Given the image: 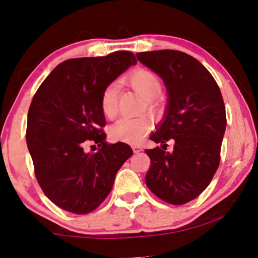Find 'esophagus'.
<instances>
[{
  "label": "esophagus",
  "mask_w": 258,
  "mask_h": 258,
  "mask_svg": "<svg viewBox=\"0 0 258 258\" xmlns=\"http://www.w3.org/2000/svg\"><path fill=\"white\" fill-rule=\"evenodd\" d=\"M132 149H133L134 154H139L140 152H142V148L140 147V146H138V145H133L132 146Z\"/></svg>",
  "instance_id": "esophagus-1"
}]
</instances>
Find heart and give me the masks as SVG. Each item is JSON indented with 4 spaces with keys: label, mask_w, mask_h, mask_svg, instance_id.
<instances>
[{
    "label": "heart",
    "mask_w": 258,
    "mask_h": 258,
    "mask_svg": "<svg viewBox=\"0 0 258 258\" xmlns=\"http://www.w3.org/2000/svg\"><path fill=\"white\" fill-rule=\"evenodd\" d=\"M127 82L138 94L146 98V106L149 111L157 110L156 97L162 91V83L155 73L148 69H138L128 76ZM119 88L117 84H109L102 92L101 111L106 119H113L118 113ZM149 120L145 117L120 118L109 128V134L113 140L136 144L147 132Z\"/></svg>",
    "instance_id": "1"
}]
</instances>
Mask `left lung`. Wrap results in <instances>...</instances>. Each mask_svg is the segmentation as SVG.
Returning <instances> with one entry per match:
<instances>
[{
  "mask_svg": "<svg viewBox=\"0 0 258 258\" xmlns=\"http://www.w3.org/2000/svg\"><path fill=\"white\" fill-rule=\"evenodd\" d=\"M137 57L160 75L169 97L163 121L149 138L161 147L146 149L151 159L146 185L166 203L183 205L209 186L220 163L227 124L224 99L211 73L186 53L161 49ZM171 139L174 151L169 153Z\"/></svg>",
  "mask_w": 258,
  "mask_h": 258,
  "instance_id": "8db88e82",
  "label": "left lung"
}]
</instances>
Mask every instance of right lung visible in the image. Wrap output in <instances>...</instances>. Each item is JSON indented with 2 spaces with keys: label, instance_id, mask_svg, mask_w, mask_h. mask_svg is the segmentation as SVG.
<instances>
[{
  "label": "right lung",
  "instance_id": "obj_1",
  "mask_svg": "<svg viewBox=\"0 0 258 258\" xmlns=\"http://www.w3.org/2000/svg\"><path fill=\"white\" fill-rule=\"evenodd\" d=\"M136 63L128 51L69 59L57 64L34 94L26 144L41 190L60 209L75 214L97 209L112 189L117 171L133 154L124 142L105 141L101 96ZM88 140L99 145L97 152H84Z\"/></svg>",
  "mask_w": 258,
  "mask_h": 258
}]
</instances>
